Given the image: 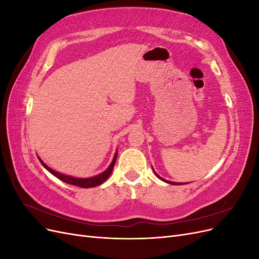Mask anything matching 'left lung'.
I'll use <instances>...</instances> for the list:
<instances>
[{"mask_svg":"<svg viewBox=\"0 0 259 259\" xmlns=\"http://www.w3.org/2000/svg\"><path fill=\"white\" fill-rule=\"evenodd\" d=\"M153 171H154V169H153ZM154 174L156 175V177H158V178H160L161 180H163V182H165V183H167V184H170V185H175V186H178V185H185L184 183H174V182H169V180H165V179H164V178H162V177H160L158 174H156L155 173V171H154Z\"/></svg>","mask_w":259,"mask_h":259,"instance_id":"1","label":"left lung"}]
</instances>
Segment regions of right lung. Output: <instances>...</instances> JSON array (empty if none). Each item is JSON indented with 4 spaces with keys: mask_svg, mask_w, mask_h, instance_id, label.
<instances>
[{
    "mask_svg": "<svg viewBox=\"0 0 259 259\" xmlns=\"http://www.w3.org/2000/svg\"><path fill=\"white\" fill-rule=\"evenodd\" d=\"M116 155H117V151L115 152L114 156H113V160L111 162L110 165H109V167L103 171V173H100L96 176L94 177H91V178H76V177H72V176H68V175H65V174H60L58 173V171L52 169L51 167H49L46 164L38 158V160H40V162L42 163V165L48 169L51 174H53L55 177H57L58 179L62 180L64 183H67V184H70V185H74V186H77V187H81V188H92V187H96V186H99L103 184L105 180L108 179V177L111 175L112 173V169H113V166L115 164V161H116Z\"/></svg>",
    "mask_w": 259,
    "mask_h": 259,
    "instance_id": "add662e5",
    "label": "right lung"
}]
</instances>
